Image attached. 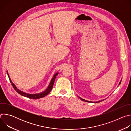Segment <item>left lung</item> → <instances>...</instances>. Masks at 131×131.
Here are the masks:
<instances>
[{
  "label": "left lung",
  "instance_id": "left-lung-1",
  "mask_svg": "<svg viewBox=\"0 0 131 131\" xmlns=\"http://www.w3.org/2000/svg\"><path fill=\"white\" fill-rule=\"evenodd\" d=\"M121 80L120 81V83H119V84H120V83H121ZM79 98H80V100H81L82 101H84V102H89V103H90V102H91V103H95L94 102H91V101H86V100H84V99H81V97H79ZM104 101V100H101V101H99V102H96L95 103H99V102H102V101Z\"/></svg>",
  "mask_w": 131,
  "mask_h": 131
}]
</instances>
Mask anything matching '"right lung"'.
Returning a JSON list of instances; mask_svg holds the SVG:
<instances>
[{
	"instance_id": "right-lung-1",
	"label": "right lung",
	"mask_w": 131,
	"mask_h": 131,
	"mask_svg": "<svg viewBox=\"0 0 131 131\" xmlns=\"http://www.w3.org/2000/svg\"><path fill=\"white\" fill-rule=\"evenodd\" d=\"M58 72H57V73L54 74V75L53 76V78H52L51 81H50V83L48 86V87L47 88V89H46V90H45V91L42 92V93H38V94H28V93H25V92H23L22 91H21V90H20L19 89H18L16 86L15 85V84L12 82L10 77H9V75L8 74V72H7V74H8V77H9V79L10 80V82L11 83V84L13 86V88L14 89V90L18 93V94H20V95L23 96H25V97H28V98H29L30 99H40V98H42V97H43L45 96H46L47 95H48L49 93L51 92V90L52 89V88H53V84H54V81H55V79L56 78V76H57L58 74Z\"/></svg>"
}]
</instances>
